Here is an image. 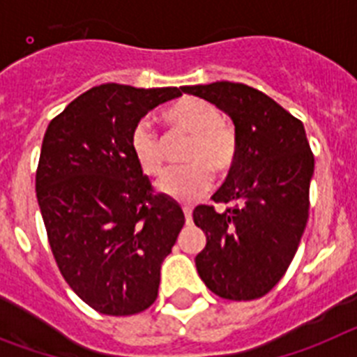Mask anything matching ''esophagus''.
<instances>
[{"mask_svg":"<svg viewBox=\"0 0 357 357\" xmlns=\"http://www.w3.org/2000/svg\"><path fill=\"white\" fill-rule=\"evenodd\" d=\"M183 213H185V221H187V225H190V222H192V208H190V206H183Z\"/></svg>","mask_w":357,"mask_h":357,"instance_id":"34e87169","label":"esophagus"}]
</instances>
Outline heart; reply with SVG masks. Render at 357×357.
<instances>
[{"instance_id": "heart-1", "label": "heart", "mask_w": 357, "mask_h": 357, "mask_svg": "<svg viewBox=\"0 0 357 357\" xmlns=\"http://www.w3.org/2000/svg\"><path fill=\"white\" fill-rule=\"evenodd\" d=\"M174 135L190 136L183 151L187 165L169 170L158 183L161 194L179 203H194L210 190L217 176L231 172L238 158L235 127L222 119L221 109L199 97H183L163 113ZM129 147L135 161L147 176L161 174L165 167V147L149 120L132 127Z\"/></svg>"}]
</instances>
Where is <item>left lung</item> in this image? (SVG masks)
Wrapping results in <instances>:
<instances>
[{
    "label": "left lung",
    "instance_id": "obj_1",
    "mask_svg": "<svg viewBox=\"0 0 357 357\" xmlns=\"http://www.w3.org/2000/svg\"><path fill=\"white\" fill-rule=\"evenodd\" d=\"M183 91L230 114L238 136L237 163L212 197L226 210H194V222L206 235L197 273L221 298H260L286 275L307 225L314 156L305 129L266 93L241 82Z\"/></svg>",
    "mask_w": 357,
    "mask_h": 357
}]
</instances>
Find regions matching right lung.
Listing matches in <instances>:
<instances>
[{"label": "right lung", "instance_id": "add662e5", "mask_svg": "<svg viewBox=\"0 0 357 357\" xmlns=\"http://www.w3.org/2000/svg\"><path fill=\"white\" fill-rule=\"evenodd\" d=\"M179 95L178 88L95 86L43 138L36 194L50 248L68 286L102 314L153 305L161 262L185 225L179 204L154 192L129 147L142 116Z\"/></svg>", "mask_w": 357, "mask_h": 357}]
</instances>
